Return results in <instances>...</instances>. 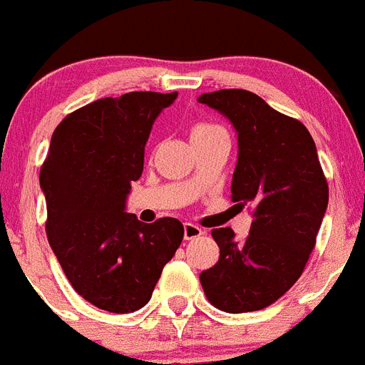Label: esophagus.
Segmentation results:
<instances>
[{
    "label": "esophagus",
    "instance_id": "esophagus-1",
    "mask_svg": "<svg viewBox=\"0 0 365 365\" xmlns=\"http://www.w3.org/2000/svg\"><path fill=\"white\" fill-rule=\"evenodd\" d=\"M204 232H202V228H198V226L191 225V222H185L183 225V237L185 240H195V237H198V235H202Z\"/></svg>",
    "mask_w": 365,
    "mask_h": 365
}]
</instances>
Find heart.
<instances>
[{
    "instance_id": "obj_1",
    "label": "heart",
    "mask_w": 365,
    "mask_h": 365,
    "mask_svg": "<svg viewBox=\"0 0 365 365\" xmlns=\"http://www.w3.org/2000/svg\"><path fill=\"white\" fill-rule=\"evenodd\" d=\"M217 125L213 124H198L195 125V130H192V133H200V131H210V130H215Z\"/></svg>"
}]
</instances>
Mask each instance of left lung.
Listing matches in <instances>:
<instances>
[{"mask_svg": "<svg viewBox=\"0 0 365 365\" xmlns=\"http://www.w3.org/2000/svg\"><path fill=\"white\" fill-rule=\"evenodd\" d=\"M198 102L225 115L237 133L232 200L252 206L247 240L232 228L211 232L219 262L200 272L207 301L228 314L267 308L299 280L329 206L317 148L302 122L282 115L258 94L222 88Z\"/></svg>", "mask_w": 365, "mask_h": 365, "instance_id": "obj_1", "label": "left lung"}]
</instances>
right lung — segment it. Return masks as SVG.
<instances>
[{"label": "right lung", "mask_w": 365, "mask_h": 365, "mask_svg": "<svg viewBox=\"0 0 365 365\" xmlns=\"http://www.w3.org/2000/svg\"><path fill=\"white\" fill-rule=\"evenodd\" d=\"M176 96L102 98L70 113L51 135L41 168L46 234L73 289L100 310L143 308L183 240L178 219L145 225L125 213L152 125Z\"/></svg>", "instance_id": "1"}]
</instances>
